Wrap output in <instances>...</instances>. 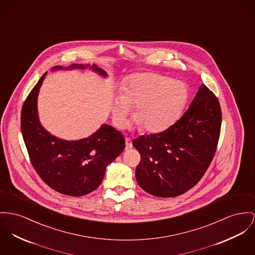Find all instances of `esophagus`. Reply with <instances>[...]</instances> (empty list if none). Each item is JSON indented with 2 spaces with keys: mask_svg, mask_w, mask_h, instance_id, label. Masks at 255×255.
<instances>
[{
  "mask_svg": "<svg viewBox=\"0 0 255 255\" xmlns=\"http://www.w3.org/2000/svg\"><path fill=\"white\" fill-rule=\"evenodd\" d=\"M132 147V142H131V139L127 137L126 138V148L127 149H130Z\"/></svg>",
  "mask_w": 255,
  "mask_h": 255,
  "instance_id": "1",
  "label": "esophagus"
}]
</instances>
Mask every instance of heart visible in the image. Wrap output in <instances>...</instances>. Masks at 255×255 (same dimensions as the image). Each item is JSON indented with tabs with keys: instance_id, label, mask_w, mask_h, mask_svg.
I'll return each instance as SVG.
<instances>
[{
	"instance_id": "b5f03b06",
	"label": "heart",
	"mask_w": 255,
	"mask_h": 255,
	"mask_svg": "<svg viewBox=\"0 0 255 255\" xmlns=\"http://www.w3.org/2000/svg\"><path fill=\"white\" fill-rule=\"evenodd\" d=\"M189 97L183 81L158 73L131 75L122 87L112 108L117 127L124 128L130 107L136 125L149 132L167 128L181 116Z\"/></svg>"
}]
</instances>
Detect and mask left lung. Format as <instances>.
Listing matches in <instances>:
<instances>
[{"mask_svg":"<svg viewBox=\"0 0 255 255\" xmlns=\"http://www.w3.org/2000/svg\"><path fill=\"white\" fill-rule=\"evenodd\" d=\"M221 119L218 98L203 84L184 115L167 129L135 138L140 187L157 197H175L194 187L215 156Z\"/></svg>","mask_w":255,"mask_h":255,"instance_id":"1","label":"left lung"}]
</instances>
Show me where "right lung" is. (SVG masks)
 Returning a JSON list of instances; mask_svg holds the SVG:
<instances>
[{"label":"right lung","mask_w":255,"mask_h":255,"mask_svg":"<svg viewBox=\"0 0 255 255\" xmlns=\"http://www.w3.org/2000/svg\"><path fill=\"white\" fill-rule=\"evenodd\" d=\"M86 67L89 66L73 65L69 68ZM92 68L106 75L95 65ZM45 75L46 72L23 103V139L32 165L47 186L65 195L83 196L100 187L107 165L123 153L125 138L108 125H103L93 135L79 141H65L49 134L41 127L36 111L37 94Z\"/></svg>","instance_id":"obj_1"}]
</instances>
